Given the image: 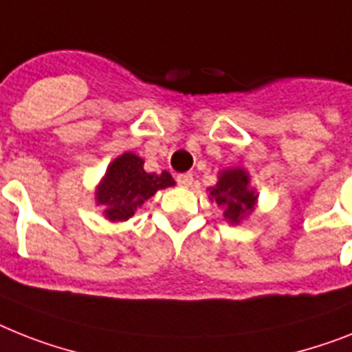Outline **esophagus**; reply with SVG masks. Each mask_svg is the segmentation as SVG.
<instances>
[{"label": "esophagus", "mask_w": 352, "mask_h": 352, "mask_svg": "<svg viewBox=\"0 0 352 352\" xmlns=\"http://www.w3.org/2000/svg\"><path fill=\"white\" fill-rule=\"evenodd\" d=\"M192 174H178V176H176V182H178V185L179 187H190V185H192Z\"/></svg>", "instance_id": "esophagus-1"}]
</instances>
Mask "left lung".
Returning <instances> with one entry per match:
<instances>
[{
    "instance_id": "1",
    "label": "left lung",
    "mask_w": 352,
    "mask_h": 352,
    "mask_svg": "<svg viewBox=\"0 0 352 352\" xmlns=\"http://www.w3.org/2000/svg\"><path fill=\"white\" fill-rule=\"evenodd\" d=\"M210 197L217 205L225 207V217L232 223L239 219L254 208L257 196L248 188V176L243 169H230L221 173L216 187L210 188Z\"/></svg>"
}]
</instances>
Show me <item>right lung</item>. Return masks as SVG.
Masks as SVG:
<instances>
[{
  "instance_id": "right-lung-1",
  "label": "right lung",
  "mask_w": 352,
  "mask_h": 352,
  "mask_svg": "<svg viewBox=\"0 0 352 352\" xmlns=\"http://www.w3.org/2000/svg\"><path fill=\"white\" fill-rule=\"evenodd\" d=\"M170 185H174V179L167 170L162 174L145 173L144 160L126 153L109 165L98 187L97 201L106 207V217L111 221H126L145 199Z\"/></svg>"
}]
</instances>
